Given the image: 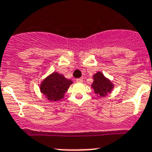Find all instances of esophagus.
Returning <instances> with one entry per match:
<instances>
[{"label":"esophagus","mask_w":152,"mask_h":152,"mask_svg":"<svg viewBox=\"0 0 152 152\" xmlns=\"http://www.w3.org/2000/svg\"><path fill=\"white\" fill-rule=\"evenodd\" d=\"M76 82H77V83H82L83 82V80L81 79V78H80V79H77V80H76Z\"/></svg>","instance_id":"esophagus-1"}]
</instances>
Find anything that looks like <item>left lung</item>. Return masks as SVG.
<instances>
[{"label":"left lung","mask_w":152,"mask_h":152,"mask_svg":"<svg viewBox=\"0 0 152 152\" xmlns=\"http://www.w3.org/2000/svg\"><path fill=\"white\" fill-rule=\"evenodd\" d=\"M92 77L93 83L91 85V88L98 97H105L108 93H111L114 88V84L110 80L105 77L102 72L99 71L93 75Z\"/></svg>","instance_id":"8db88e82"}]
</instances>
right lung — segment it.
Wrapping results in <instances>:
<instances>
[{"label": "right lung", "instance_id": "add662e5", "mask_svg": "<svg viewBox=\"0 0 152 152\" xmlns=\"http://www.w3.org/2000/svg\"><path fill=\"white\" fill-rule=\"evenodd\" d=\"M71 84H72V80L54 72L42 81L39 89L49 101L56 102L63 99Z\"/></svg>", "mask_w": 152, "mask_h": 152}]
</instances>
